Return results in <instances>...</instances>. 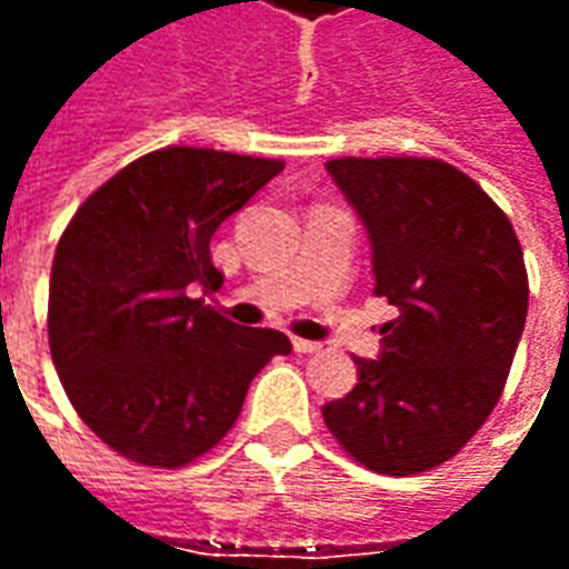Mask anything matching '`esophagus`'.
Masks as SVG:
<instances>
[{"label":"esophagus","instance_id":"obj_1","mask_svg":"<svg viewBox=\"0 0 569 569\" xmlns=\"http://www.w3.org/2000/svg\"><path fill=\"white\" fill-rule=\"evenodd\" d=\"M292 347H296V353H317V350H322L320 341H308V338H292Z\"/></svg>","mask_w":569,"mask_h":569}]
</instances>
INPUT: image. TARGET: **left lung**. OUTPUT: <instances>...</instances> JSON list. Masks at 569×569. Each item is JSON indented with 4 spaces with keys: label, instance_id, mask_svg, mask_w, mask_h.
<instances>
[{
    "label": "left lung",
    "instance_id": "obj_1",
    "mask_svg": "<svg viewBox=\"0 0 569 569\" xmlns=\"http://www.w3.org/2000/svg\"><path fill=\"white\" fill-rule=\"evenodd\" d=\"M326 170L366 224L375 296L399 313L357 387L322 406L381 476L451 460L497 406L527 320L525 252L506 212L436 158H338Z\"/></svg>",
    "mask_w": 569,
    "mask_h": 569
}]
</instances>
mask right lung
I'll use <instances>...</instances> for the list:
<instances>
[{
	"instance_id": "obj_1",
	"label": "right lung",
	"mask_w": 569,
	"mask_h": 569,
	"mask_svg": "<svg viewBox=\"0 0 569 569\" xmlns=\"http://www.w3.org/2000/svg\"><path fill=\"white\" fill-rule=\"evenodd\" d=\"M283 161L170 146L118 170L60 237L51 359L79 418L142 466L191 463L234 427L252 378L292 345L194 298L222 286L216 228Z\"/></svg>"
}]
</instances>
